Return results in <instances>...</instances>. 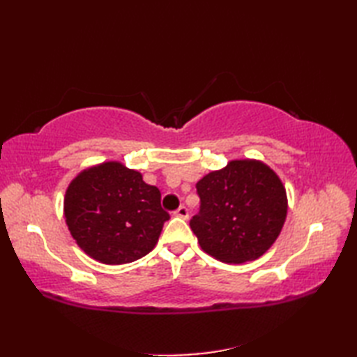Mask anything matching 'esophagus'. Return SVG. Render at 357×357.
<instances>
[{
    "instance_id": "1",
    "label": "esophagus",
    "mask_w": 357,
    "mask_h": 357,
    "mask_svg": "<svg viewBox=\"0 0 357 357\" xmlns=\"http://www.w3.org/2000/svg\"><path fill=\"white\" fill-rule=\"evenodd\" d=\"M174 215L181 219H188V210L185 207H179L176 211H174Z\"/></svg>"
}]
</instances>
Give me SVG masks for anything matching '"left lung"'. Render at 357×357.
I'll return each instance as SVG.
<instances>
[{
    "label": "left lung",
    "mask_w": 357,
    "mask_h": 357,
    "mask_svg": "<svg viewBox=\"0 0 357 357\" xmlns=\"http://www.w3.org/2000/svg\"><path fill=\"white\" fill-rule=\"evenodd\" d=\"M199 215L190 227L215 259L244 264L261 257L282 230L288 199L282 181L259 159H233L196 184Z\"/></svg>",
    "instance_id": "left-lung-1"
}]
</instances>
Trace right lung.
Listing matches in <instances>:
<instances>
[{
  "mask_svg": "<svg viewBox=\"0 0 357 357\" xmlns=\"http://www.w3.org/2000/svg\"><path fill=\"white\" fill-rule=\"evenodd\" d=\"M64 218L72 238L92 259L128 264L155 248L169 213L161 192L119 161L79 172L64 196Z\"/></svg>",
  "mask_w": 357,
  "mask_h": 357,
  "instance_id": "obj_1",
  "label": "right lung"
}]
</instances>
